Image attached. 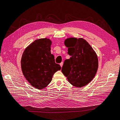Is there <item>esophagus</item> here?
Returning a JSON list of instances; mask_svg holds the SVG:
<instances>
[{
  "label": "esophagus",
  "mask_w": 120,
  "mask_h": 120,
  "mask_svg": "<svg viewBox=\"0 0 120 120\" xmlns=\"http://www.w3.org/2000/svg\"><path fill=\"white\" fill-rule=\"evenodd\" d=\"M60 64V65L61 66V68H62V66H63V62H61V63Z\"/></svg>",
  "instance_id": "34e87169"
}]
</instances>
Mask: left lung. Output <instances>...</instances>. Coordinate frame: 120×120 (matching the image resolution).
Here are the masks:
<instances>
[{
    "label": "left lung",
    "mask_w": 120,
    "mask_h": 120,
    "mask_svg": "<svg viewBox=\"0 0 120 120\" xmlns=\"http://www.w3.org/2000/svg\"><path fill=\"white\" fill-rule=\"evenodd\" d=\"M68 48L69 59L65 60L61 71L69 82L76 87H82L92 81L98 69L97 55L83 38H70L64 41Z\"/></svg>",
    "instance_id": "8db88e82"
}]
</instances>
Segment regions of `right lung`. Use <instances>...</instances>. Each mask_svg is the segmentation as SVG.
I'll list each match as a JSON object with an SVG mask.
<instances>
[{
    "label": "right lung",
    "instance_id": "right-lung-1",
    "mask_svg": "<svg viewBox=\"0 0 120 120\" xmlns=\"http://www.w3.org/2000/svg\"><path fill=\"white\" fill-rule=\"evenodd\" d=\"M51 41L47 38L35 40L24 51L21 60L23 74L33 87L44 89L51 82L52 76L60 66L51 54Z\"/></svg>",
    "mask_w": 120,
    "mask_h": 120
}]
</instances>
